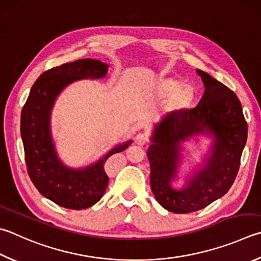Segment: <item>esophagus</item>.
<instances>
[{
  "label": "esophagus",
  "mask_w": 261,
  "mask_h": 261,
  "mask_svg": "<svg viewBox=\"0 0 261 261\" xmlns=\"http://www.w3.org/2000/svg\"><path fill=\"white\" fill-rule=\"evenodd\" d=\"M147 141H148V136H147L146 134H138L135 138V143L137 145H140V146L145 145Z\"/></svg>",
  "instance_id": "obj_1"
}]
</instances>
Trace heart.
Returning a JSON list of instances; mask_svg holds the SVG:
<instances>
[{"label": "heart", "instance_id": "heart-1", "mask_svg": "<svg viewBox=\"0 0 261 261\" xmlns=\"http://www.w3.org/2000/svg\"><path fill=\"white\" fill-rule=\"evenodd\" d=\"M177 85H178V83L176 81H173V80H169V81L163 83V90L167 92L172 91V90L176 88ZM174 97H176L178 100H184V99H186L188 97V90L186 88L178 90L176 94H174Z\"/></svg>", "mask_w": 261, "mask_h": 261}]
</instances>
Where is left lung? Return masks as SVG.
I'll list each match as a JSON object with an SVG mask.
<instances>
[{"instance_id": "obj_1", "label": "left lung", "mask_w": 261, "mask_h": 261, "mask_svg": "<svg viewBox=\"0 0 261 261\" xmlns=\"http://www.w3.org/2000/svg\"><path fill=\"white\" fill-rule=\"evenodd\" d=\"M196 73L204 85L197 106L173 111L156 123L147 150L151 192L173 213L198 211L229 191L248 138V124L236 94L210 74L200 69ZM198 135L212 140L208 153L184 178L183 186L173 188L182 164V144Z\"/></svg>"}]
</instances>
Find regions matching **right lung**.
Returning <instances> with one entry per match:
<instances>
[{
  "mask_svg": "<svg viewBox=\"0 0 261 261\" xmlns=\"http://www.w3.org/2000/svg\"><path fill=\"white\" fill-rule=\"evenodd\" d=\"M110 65L97 59H80L46 70L31 89L21 112L20 134L27 171L42 195L66 209L82 210L100 200L108 186L106 160L127 148L132 140L117 144L96 162L70 168L60 160L51 131L57 98L79 80L106 76Z\"/></svg>",
  "mask_w": 261,
  "mask_h": 261,
  "instance_id": "obj_1",
  "label": "right lung"
}]
</instances>
